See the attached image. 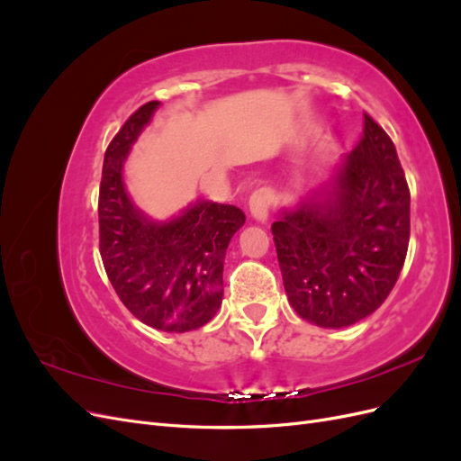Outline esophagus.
<instances>
[{
	"label": "esophagus",
	"mask_w": 461,
	"mask_h": 461,
	"mask_svg": "<svg viewBox=\"0 0 461 461\" xmlns=\"http://www.w3.org/2000/svg\"><path fill=\"white\" fill-rule=\"evenodd\" d=\"M273 202V194L267 188L256 190L252 196H249V213L259 222H265L269 217V209Z\"/></svg>",
	"instance_id": "34e87169"
}]
</instances>
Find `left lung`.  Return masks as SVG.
I'll return each instance as SVG.
<instances>
[{
  "label": "left lung",
  "instance_id": "8db88e82",
  "mask_svg": "<svg viewBox=\"0 0 461 461\" xmlns=\"http://www.w3.org/2000/svg\"><path fill=\"white\" fill-rule=\"evenodd\" d=\"M271 230L302 319L340 329L371 315L394 288L410 244V188L390 136L366 113L364 136L329 186L281 212Z\"/></svg>",
  "mask_w": 461,
  "mask_h": 461
}]
</instances>
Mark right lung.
Segmentation results:
<instances>
[{"instance_id":"add662e5","label":"right lung","mask_w":461,"mask_h":461,"mask_svg":"<svg viewBox=\"0 0 461 461\" xmlns=\"http://www.w3.org/2000/svg\"><path fill=\"white\" fill-rule=\"evenodd\" d=\"M148 102L122 124L105 149L100 202V254L127 310L144 325L188 332L213 319L222 302V263L246 215L242 209L198 200L169 221H153L134 207L122 165L156 113Z\"/></svg>"}]
</instances>
